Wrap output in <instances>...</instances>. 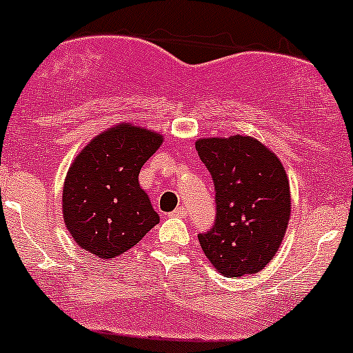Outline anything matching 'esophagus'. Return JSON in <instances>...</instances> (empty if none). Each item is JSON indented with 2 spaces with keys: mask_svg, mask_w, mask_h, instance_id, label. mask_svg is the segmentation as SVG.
Here are the masks:
<instances>
[{
  "mask_svg": "<svg viewBox=\"0 0 353 353\" xmlns=\"http://www.w3.org/2000/svg\"><path fill=\"white\" fill-rule=\"evenodd\" d=\"M170 216H175V219H185V216H187V210L183 207H178L175 212L170 213Z\"/></svg>",
  "mask_w": 353,
  "mask_h": 353,
  "instance_id": "1",
  "label": "esophagus"
}]
</instances>
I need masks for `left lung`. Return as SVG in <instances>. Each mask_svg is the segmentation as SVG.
I'll list each match as a JSON object with an SVG mask.
<instances>
[{"label":"left lung","instance_id":"8db88e82","mask_svg":"<svg viewBox=\"0 0 353 353\" xmlns=\"http://www.w3.org/2000/svg\"><path fill=\"white\" fill-rule=\"evenodd\" d=\"M196 152L215 183L216 220L200 233L220 275L260 272L279 252L290 221V183L280 158L248 134L198 138Z\"/></svg>","mask_w":353,"mask_h":353}]
</instances>
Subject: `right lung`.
I'll use <instances>...</instances> for the list:
<instances>
[{
  "instance_id": "add662e5",
  "label": "right lung",
  "mask_w": 353,
  "mask_h": 353,
  "mask_svg": "<svg viewBox=\"0 0 353 353\" xmlns=\"http://www.w3.org/2000/svg\"><path fill=\"white\" fill-rule=\"evenodd\" d=\"M163 134L118 123L83 146L63 183V220L83 250L108 260L134 247L160 221L140 187L141 166Z\"/></svg>"
}]
</instances>
